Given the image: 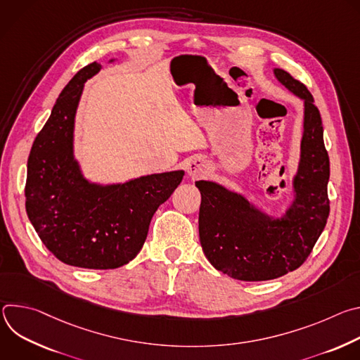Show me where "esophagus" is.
<instances>
[{"label": "esophagus", "instance_id": "esophagus-1", "mask_svg": "<svg viewBox=\"0 0 360 360\" xmlns=\"http://www.w3.org/2000/svg\"><path fill=\"white\" fill-rule=\"evenodd\" d=\"M210 169V165L205 162L202 158H192L186 167V171H188V175L191 178H199L202 175H205L208 172Z\"/></svg>", "mask_w": 360, "mask_h": 360}]
</instances>
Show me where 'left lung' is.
<instances>
[{
    "label": "left lung",
    "instance_id": "1",
    "mask_svg": "<svg viewBox=\"0 0 360 360\" xmlns=\"http://www.w3.org/2000/svg\"><path fill=\"white\" fill-rule=\"evenodd\" d=\"M276 79L303 101L300 160L292 179L293 200L281 217L264 212L242 193L214 181H196L200 192L199 239L211 265L246 282L276 279L311 255L329 217V157L319 110L307 88L274 68Z\"/></svg>",
    "mask_w": 360,
    "mask_h": 360
}]
</instances>
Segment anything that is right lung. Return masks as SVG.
Masks as SVG:
<instances>
[{"label": "right lung", "instance_id": "right-lung-1", "mask_svg": "<svg viewBox=\"0 0 360 360\" xmlns=\"http://www.w3.org/2000/svg\"><path fill=\"white\" fill-rule=\"evenodd\" d=\"M101 68L92 63L74 75L37 135L28 157L25 208L57 259L78 268L115 269L142 249L153 214L185 172L150 174L110 185L82 175L74 155L75 114L85 81Z\"/></svg>", "mask_w": 360, "mask_h": 360}]
</instances>
